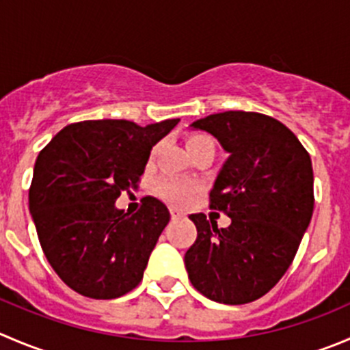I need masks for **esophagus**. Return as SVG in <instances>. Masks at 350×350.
Instances as JSON below:
<instances>
[{"label":"esophagus","mask_w":350,"mask_h":350,"mask_svg":"<svg viewBox=\"0 0 350 350\" xmlns=\"http://www.w3.org/2000/svg\"><path fill=\"white\" fill-rule=\"evenodd\" d=\"M171 217L174 220H179V219H183V217H185V215H183L181 212H178V210H171Z\"/></svg>","instance_id":"esophagus-1"}]
</instances>
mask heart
<instances>
[{
    "label": "heart",
    "instance_id": "b5f03b06",
    "mask_svg": "<svg viewBox=\"0 0 350 350\" xmlns=\"http://www.w3.org/2000/svg\"><path fill=\"white\" fill-rule=\"evenodd\" d=\"M186 147H188L189 155H191L203 147H215V144H213V140L208 137V135L193 133L186 138ZM154 155H155V148H152L150 161L154 159ZM154 191L157 193L161 198H164L165 202L171 203V205L185 206L188 205V203H191L193 200L198 196L200 185L196 181H193V179L164 176V178L155 181Z\"/></svg>",
    "mask_w": 350,
    "mask_h": 350
}]
</instances>
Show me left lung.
I'll return each mask as SVG.
<instances>
[{
	"label": "left lung",
	"mask_w": 350,
	"mask_h": 350,
	"mask_svg": "<svg viewBox=\"0 0 350 350\" xmlns=\"http://www.w3.org/2000/svg\"><path fill=\"white\" fill-rule=\"evenodd\" d=\"M229 159L210 189V208L230 217L219 229L191 213L196 241L185 254L189 282L224 304L265 296L293 263L314 206L313 165L296 135L260 113L226 111L195 121Z\"/></svg>",
	"instance_id": "1"
}]
</instances>
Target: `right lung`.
Masks as SVG:
<instances>
[{
	"label": "right lung",
	"mask_w": 350,
	"mask_h": 350,
	"mask_svg": "<svg viewBox=\"0 0 350 350\" xmlns=\"http://www.w3.org/2000/svg\"><path fill=\"white\" fill-rule=\"evenodd\" d=\"M178 121H81L39 152L29 208L49 265L75 293L114 299L142 282L171 215L154 196H145L133 215L114 202L138 188L152 147Z\"/></svg>",
	"instance_id": "1"
}]
</instances>
